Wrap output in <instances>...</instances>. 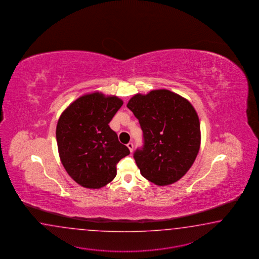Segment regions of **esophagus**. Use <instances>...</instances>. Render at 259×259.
Masks as SVG:
<instances>
[{
  "mask_svg": "<svg viewBox=\"0 0 259 259\" xmlns=\"http://www.w3.org/2000/svg\"><path fill=\"white\" fill-rule=\"evenodd\" d=\"M127 147H128L129 150L132 152L133 150H134V144L132 142H129V143L127 144Z\"/></svg>",
  "mask_w": 259,
  "mask_h": 259,
  "instance_id": "obj_1",
  "label": "esophagus"
}]
</instances>
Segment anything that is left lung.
<instances>
[{
    "label": "left lung",
    "mask_w": 259,
    "mask_h": 259,
    "mask_svg": "<svg viewBox=\"0 0 259 259\" xmlns=\"http://www.w3.org/2000/svg\"><path fill=\"white\" fill-rule=\"evenodd\" d=\"M143 131L144 145L134 153L141 175L158 186L184 177L201 146L199 117L186 98L166 89L137 94L127 104Z\"/></svg>",
    "instance_id": "1"
}]
</instances>
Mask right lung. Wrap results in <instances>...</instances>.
Wrapping results in <instances>:
<instances>
[{
    "instance_id": "obj_1",
    "label": "right lung",
    "mask_w": 259,
    "mask_h": 259,
    "mask_svg": "<svg viewBox=\"0 0 259 259\" xmlns=\"http://www.w3.org/2000/svg\"><path fill=\"white\" fill-rule=\"evenodd\" d=\"M122 104L115 96L91 93L77 98L58 119L60 160L69 177L84 188L109 184L116 177L117 163L130 154L109 125Z\"/></svg>"
}]
</instances>
